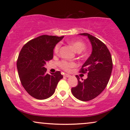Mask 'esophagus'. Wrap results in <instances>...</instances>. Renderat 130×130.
I'll use <instances>...</instances> for the list:
<instances>
[{
  "instance_id": "esophagus-1",
  "label": "esophagus",
  "mask_w": 130,
  "mask_h": 130,
  "mask_svg": "<svg viewBox=\"0 0 130 130\" xmlns=\"http://www.w3.org/2000/svg\"><path fill=\"white\" fill-rule=\"evenodd\" d=\"M64 76L66 77H71V75L70 74H64Z\"/></svg>"
}]
</instances>
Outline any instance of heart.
<instances>
[{
  "label": "heart",
  "instance_id": "b5f03b06",
  "mask_svg": "<svg viewBox=\"0 0 130 130\" xmlns=\"http://www.w3.org/2000/svg\"><path fill=\"white\" fill-rule=\"evenodd\" d=\"M70 44L74 48L75 51L77 53H81L86 48V45L83 41L81 40H72L70 41ZM60 47V44L59 43L57 44L54 47V53L57 54ZM59 66L62 70L68 71L70 70L71 68H74L77 66V63L74 62H70L68 60H62L58 63Z\"/></svg>",
  "mask_w": 130,
  "mask_h": 130
}]
</instances>
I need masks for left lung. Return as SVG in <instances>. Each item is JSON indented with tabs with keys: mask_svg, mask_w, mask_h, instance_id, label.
<instances>
[{
	"mask_svg": "<svg viewBox=\"0 0 130 130\" xmlns=\"http://www.w3.org/2000/svg\"><path fill=\"white\" fill-rule=\"evenodd\" d=\"M92 46V52L80 69V73L88 74L86 79L80 80L78 75V84L72 88L71 92L75 98L83 101L93 100L104 90L110 77L113 68L111 54L106 44L96 37L87 34Z\"/></svg>",
	"mask_w": 130,
	"mask_h": 130,
	"instance_id": "1",
	"label": "left lung"
}]
</instances>
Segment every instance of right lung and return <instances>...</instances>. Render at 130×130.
<instances>
[{"instance_id":"obj_1","label":"right lung","mask_w":130,"mask_h":130,"mask_svg":"<svg viewBox=\"0 0 130 130\" xmlns=\"http://www.w3.org/2000/svg\"><path fill=\"white\" fill-rule=\"evenodd\" d=\"M62 37L44 35L29 41L20 52L17 67L21 83L30 96L38 100L50 97L63 78L60 71L47 73L46 62L53 57V49Z\"/></svg>"}]
</instances>
